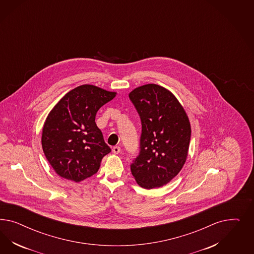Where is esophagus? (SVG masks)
I'll use <instances>...</instances> for the list:
<instances>
[{"instance_id": "1", "label": "esophagus", "mask_w": 254, "mask_h": 254, "mask_svg": "<svg viewBox=\"0 0 254 254\" xmlns=\"http://www.w3.org/2000/svg\"><path fill=\"white\" fill-rule=\"evenodd\" d=\"M113 152H114V154H119L120 152H121V147L120 146H115L113 148Z\"/></svg>"}]
</instances>
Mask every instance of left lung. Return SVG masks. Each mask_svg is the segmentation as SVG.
I'll return each mask as SVG.
<instances>
[{
	"label": "left lung",
	"instance_id": "8db88e82",
	"mask_svg": "<svg viewBox=\"0 0 254 254\" xmlns=\"http://www.w3.org/2000/svg\"><path fill=\"white\" fill-rule=\"evenodd\" d=\"M141 121L139 153L131 173L145 189L167 185L185 165L191 138V126L185 109L165 87L141 85L129 93Z\"/></svg>",
	"mask_w": 254,
	"mask_h": 254
}]
</instances>
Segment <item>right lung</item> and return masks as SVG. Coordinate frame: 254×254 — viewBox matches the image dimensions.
Here are the masks:
<instances>
[{
  "label": "right lung",
  "instance_id": "obj_1",
  "mask_svg": "<svg viewBox=\"0 0 254 254\" xmlns=\"http://www.w3.org/2000/svg\"><path fill=\"white\" fill-rule=\"evenodd\" d=\"M116 95L96 85H80L67 93L48 114L42 147L58 175L79 183L98 172L111 148L95 118L100 108Z\"/></svg>",
  "mask_w": 254,
  "mask_h": 254
}]
</instances>
